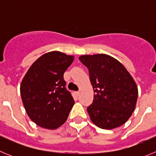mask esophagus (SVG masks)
<instances>
[{
  "label": "esophagus",
  "mask_w": 156,
  "mask_h": 156,
  "mask_svg": "<svg viewBox=\"0 0 156 156\" xmlns=\"http://www.w3.org/2000/svg\"><path fill=\"white\" fill-rule=\"evenodd\" d=\"M76 94L77 96H79V95H80V91H76Z\"/></svg>",
  "instance_id": "esophagus-1"
}]
</instances>
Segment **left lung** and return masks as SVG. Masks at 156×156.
I'll list each match as a JSON object with an SVG mask.
<instances>
[{
  "instance_id": "8db88e82",
  "label": "left lung",
  "mask_w": 156,
  "mask_h": 156,
  "mask_svg": "<svg viewBox=\"0 0 156 156\" xmlns=\"http://www.w3.org/2000/svg\"><path fill=\"white\" fill-rule=\"evenodd\" d=\"M79 59L88 69L94 92L93 102L87 108L92 122L106 129L124 124L131 116L138 95L129 72L104 54L82 55Z\"/></svg>"
}]
</instances>
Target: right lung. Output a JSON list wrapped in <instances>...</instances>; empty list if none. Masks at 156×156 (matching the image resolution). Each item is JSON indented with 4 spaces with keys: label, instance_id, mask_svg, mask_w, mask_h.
<instances>
[{
    "label": "right lung",
    "instance_id": "add662e5",
    "mask_svg": "<svg viewBox=\"0 0 156 156\" xmlns=\"http://www.w3.org/2000/svg\"><path fill=\"white\" fill-rule=\"evenodd\" d=\"M73 59L62 52H48L25 75L20 86L22 100L29 117L38 126L56 129L68 118L74 100L66 90L63 75Z\"/></svg>",
    "mask_w": 156,
    "mask_h": 156
}]
</instances>
